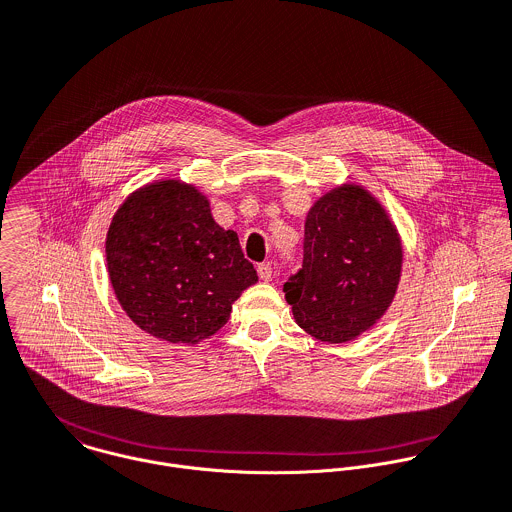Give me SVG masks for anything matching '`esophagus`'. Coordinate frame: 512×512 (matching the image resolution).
I'll use <instances>...</instances> for the list:
<instances>
[{
  "label": "esophagus",
  "instance_id": "obj_1",
  "mask_svg": "<svg viewBox=\"0 0 512 512\" xmlns=\"http://www.w3.org/2000/svg\"><path fill=\"white\" fill-rule=\"evenodd\" d=\"M258 276H260L264 282H270L272 276H274L272 262H262V264H258Z\"/></svg>",
  "mask_w": 512,
  "mask_h": 512
}]
</instances>
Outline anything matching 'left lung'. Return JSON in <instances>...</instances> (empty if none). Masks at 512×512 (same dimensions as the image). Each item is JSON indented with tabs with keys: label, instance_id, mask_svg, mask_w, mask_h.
Instances as JSON below:
<instances>
[{
	"label": "left lung",
	"instance_id": "1",
	"mask_svg": "<svg viewBox=\"0 0 512 512\" xmlns=\"http://www.w3.org/2000/svg\"><path fill=\"white\" fill-rule=\"evenodd\" d=\"M403 250L381 204L343 184L308 212L302 268L284 284L300 328L330 343L353 340L389 308Z\"/></svg>",
	"mask_w": 512,
	"mask_h": 512
}]
</instances>
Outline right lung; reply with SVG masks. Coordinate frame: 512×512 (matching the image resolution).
<instances>
[{
  "label": "right lung",
  "instance_id": "1",
  "mask_svg": "<svg viewBox=\"0 0 512 512\" xmlns=\"http://www.w3.org/2000/svg\"><path fill=\"white\" fill-rule=\"evenodd\" d=\"M107 266L127 316L171 343L216 334L232 302L258 282L238 234L220 228L208 200L178 180L149 184L123 202L107 234Z\"/></svg>",
  "mask_w": 512,
  "mask_h": 512
}]
</instances>
